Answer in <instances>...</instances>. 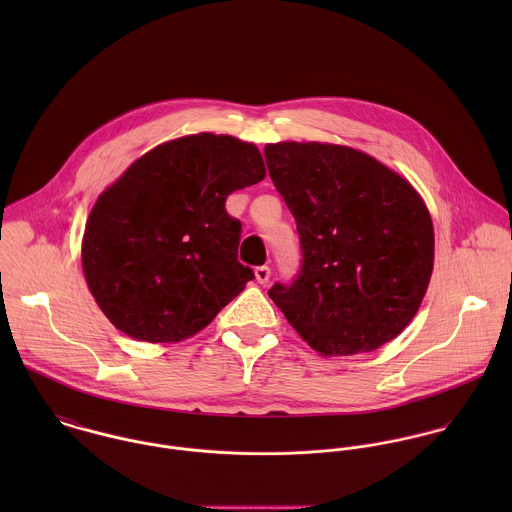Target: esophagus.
I'll return each instance as SVG.
<instances>
[{
  "mask_svg": "<svg viewBox=\"0 0 512 512\" xmlns=\"http://www.w3.org/2000/svg\"><path fill=\"white\" fill-rule=\"evenodd\" d=\"M254 276H256V280H258V284H268L272 272H270L268 266H260V268L254 270Z\"/></svg>",
  "mask_w": 512,
  "mask_h": 512,
  "instance_id": "34e87169",
  "label": "esophagus"
}]
</instances>
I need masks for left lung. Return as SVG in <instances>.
I'll use <instances>...</instances> for the list:
<instances>
[{
	"mask_svg": "<svg viewBox=\"0 0 512 512\" xmlns=\"http://www.w3.org/2000/svg\"><path fill=\"white\" fill-rule=\"evenodd\" d=\"M297 222L303 262L268 295L321 357L370 353L418 313L434 272V222L414 185L361 149L266 144Z\"/></svg>",
	"mask_w": 512,
	"mask_h": 512,
	"instance_id": "obj_1",
	"label": "left lung"
}]
</instances>
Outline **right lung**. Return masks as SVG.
I'll list each match as a JSON object with an SVG mask.
<instances>
[{
    "instance_id": "right-lung-1",
    "label": "right lung",
    "mask_w": 512,
    "mask_h": 512,
    "mask_svg": "<svg viewBox=\"0 0 512 512\" xmlns=\"http://www.w3.org/2000/svg\"><path fill=\"white\" fill-rule=\"evenodd\" d=\"M260 149L191 134L149 149L106 187L84 226L82 272L110 323L136 341L179 343L254 278L236 260L226 197L260 183Z\"/></svg>"
}]
</instances>
